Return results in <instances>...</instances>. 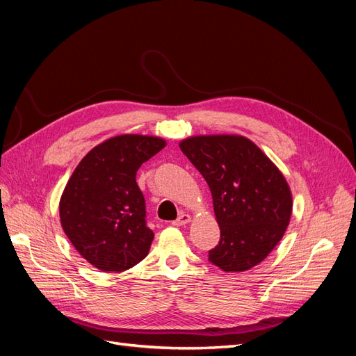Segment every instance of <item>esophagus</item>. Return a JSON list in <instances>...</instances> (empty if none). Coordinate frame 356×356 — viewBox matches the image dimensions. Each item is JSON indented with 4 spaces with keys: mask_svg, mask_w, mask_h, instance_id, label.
I'll use <instances>...</instances> for the list:
<instances>
[{
    "mask_svg": "<svg viewBox=\"0 0 356 356\" xmlns=\"http://www.w3.org/2000/svg\"><path fill=\"white\" fill-rule=\"evenodd\" d=\"M190 220H191V217H190L188 213L181 212V213H179V217H178L175 221H172V224L177 225V227H179V225H186V224H188V222H190Z\"/></svg>",
    "mask_w": 356,
    "mask_h": 356,
    "instance_id": "34e87169",
    "label": "esophagus"
}]
</instances>
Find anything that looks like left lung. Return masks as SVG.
Returning a JSON list of instances; mask_svg holds the SVG:
<instances>
[{
	"instance_id": "8db88e82",
	"label": "left lung",
	"mask_w": 356,
	"mask_h": 356,
	"mask_svg": "<svg viewBox=\"0 0 356 356\" xmlns=\"http://www.w3.org/2000/svg\"><path fill=\"white\" fill-rule=\"evenodd\" d=\"M179 148L212 193L221 236L209 261L224 272L250 270L272 252L289 224L293 197L284 175L245 136H193Z\"/></svg>"
}]
</instances>
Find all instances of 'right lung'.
I'll return each instance as SVG.
<instances>
[{
    "mask_svg": "<svg viewBox=\"0 0 356 356\" xmlns=\"http://www.w3.org/2000/svg\"><path fill=\"white\" fill-rule=\"evenodd\" d=\"M166 145L157 136L120 135L96 145L75 168L59 203L60 224L79 254L104 272L147 257L154 233L136 170Z\"/></svg>",
    "mask_w": 356,
    "mask_h": 356,
    "instance_id": "1",
    "label": "right lung"
}]
</instances>
